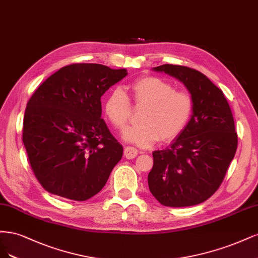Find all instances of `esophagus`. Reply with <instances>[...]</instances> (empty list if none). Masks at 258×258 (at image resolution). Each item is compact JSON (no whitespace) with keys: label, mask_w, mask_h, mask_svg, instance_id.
<instances>
[{"label":"esophagus","mask_w":258,"mask_h":258,"mask_svg":"<svg viewBox=\"0 0 258 258\" xmlns=\"http://www.w3.org/2000/svg\"><path fill=\"white\" fill-rule=\"evenodd\" d=\"M138 154V150L135 149L134 147H125L124 148V156L126 157L128 160H133L135 159Z\"/></svg>","instance_id":"esophagus-1"}]
</instances>
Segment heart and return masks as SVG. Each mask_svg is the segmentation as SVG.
Listing matches in <instances>:
<instances>
[{
	"label": "heart",
	"mask_w": 258,
	"mask_h": 258,
	"mask_svg": "<svg viewBox=\"0 0 258 258\" xmlns=\"http://www.w3.org/2000/svg\"><path fill=\"white\" fill-rule=\"evenodd\" d=\"M130 96L121 89L111 90L105 98L104 112L112 126L126 127L131 119V103L143 108L139 124L128 127L123 137L139 147H149L177 138L184 131L194 111V97L186 90H174L169 81L156 76H144L128 85Z\"/></svg>",
	"instance_id": "heart-1"
}]
</instances>
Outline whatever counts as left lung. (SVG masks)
Masks as SVG:
<instances>
[{"instance_id":"obj_1","label":"left lung","mask_w":258,"mask_h":258,"mask_svg":"<svg viewBox=\"0 0 258 258\" xmlns=\"http://www.w3.org/2000/svg\"><path fill=\"white\" fill-rule=\"evenodd\" d=\"M194 97V111L181 134L164 150L152 153L148 174L152 195L166 207L198 205L217 192L238 146L234 117L222 90L187 66L164 64Z\"/></svg>"}]
</instances>
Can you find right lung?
Wrapping results in <instances>:
<instances>
[{
    "label": "right lung",
    "mask_w": 258,
    "mask_h": 258,
    "mask_svg": "<svg viewBox=\"0 0 258 258\" xmlns=\"http://www.w3.org/2000/svg\"><path fill=\"white\" fill-rule=\"evenodd\" d=\"M126 75L124 69L75 63L33 93L22 141L32 171L47 192L85 202L104 187L123 148L101 118V96Z\"/></svg>",
    "instance_id": "1"
}]
</instances>
